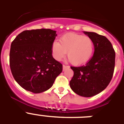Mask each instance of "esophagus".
Returning a JSON list of instances; mask_svg holds the SVG:
<instances>
[{
	"label": "esophagus",
	"instance_id": "obj_1",
	"mask_svg": "<svg viewBox=\"0 0 124 124\" xmlns=\"http://www.w3.org/2000/svg\"><path fill=\"white\" fill-rule=\"evenodd\" d=\"M69 68V66L65 65V64H63V71H64V70H65L66 68Z\"/></svg>",
	"mask_w": 124,
	"mask_h": 124
}]
</instances>
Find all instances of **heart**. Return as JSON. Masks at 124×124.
I'll list each match as a JSON object with an SVG mask.
<instances>
[{"label": "heart", "instance_id": "b5f03b06", "mask_svg": "<svg viewBox=\"0 0 124 124\" xmlns=\"http://www.w3.org/2000/svg\"><path fill=\"white\" fill-rule=\"evenodd\" d=\"M94 50V44L90 37L77 33L64 35L58 41H54L52 52L54 58L60 61L66 54L70 62L76 66L86 63Z\"/></svg>", "mask_w": 124, "mask_h": 124}]
</instances>
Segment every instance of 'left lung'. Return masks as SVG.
I'll return each instance as SVG.
<instances>
[{"label": "left lung", "instance_id": "8db88e82", "mask_svg": "<svg viewBox=\"0 0 124 124\" xmlns=\"http://www.w3.org/2000/svg\"><path fill=\"white\" fill-rule=\"evenodd\" d=\"M93 40L94 53L85 65L71 66L74 72L70 87L77 94L92 97L104 90L113 76L116 53L106 37L94 32L84 31Z\"/></svg>", "mask_w": 124, "mask_h": 124}]
</instances>
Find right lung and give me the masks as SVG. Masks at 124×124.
Returning <instances> with one entry per match:
<instances>
[{"label": "right lung", "mask_w": 124, "mask_h": 124, "mask_svg": "<svg viewBox=\"0 0 124 124\" xmlns=\"http://www.w3.org/2000/svg\"><path fill=\"white\" fill-rule=\"evenodd\" d=\"M56 35V31L51 29L25 30L11 43V72L25 90L33 93L48 90L63 71V64L52 56Z\"/></svg>", "instance_id": "add662e5"}]
</instances>
